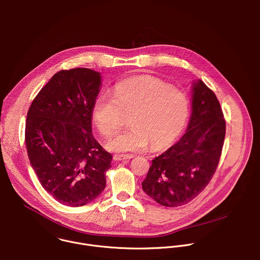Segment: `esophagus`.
I'll list each match as a JSON object with an SVG mask.
<instances>
[{
    "label": "esophagus",
    "instance_id": "obj_1",
    "mask_svg": "<svg viewBox=\"0 0 260 260\" xmlns=\"http://www.w3.org/2000/svg\"><path fill=\"white\" fill-rule=\"evenodd\" d=\"M134 156L133 155H126V154H124V155H118V154H115L114 156H113V159L114 160H116V161H123V160H127V159H131V158H133Z\"/></svg>",
    "mask_w": 260,
    "mask_h": 260
}]
</instances>
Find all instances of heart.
<instances>
[{
	"mask_svg": "<svg viewBox=\"0 0 260 260\" xmlns=\"http://www.w3.org/2000/svg\"><path fill=\"white\" fill-rule=\"evenodd\" d=\"M190 105L183 91L158 78L139 76L118 82L113 96L100 95L91 108V118L105 137H111L129 115L131 128L108 141L114 152H137L150 143L153 150L171 146L186 125Z\"/></svg>",
	"mask_w": 260,
	"mask_h": 260,
	"instance_id": "b5f03b06",
	"label": "heart"
}]
</instances>
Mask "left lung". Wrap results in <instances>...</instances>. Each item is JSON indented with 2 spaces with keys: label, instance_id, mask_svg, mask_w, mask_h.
<instances>
[{
  "label": "left lung",
  "instance_id": "left-lung-1",
  "mask_svg": "<svg viewBox=\"0 0 260 260\" xmlns=\"http://www.w3.org/2000/svg\"><path fill=\"white\" fill-rule=\"evenodd\" d=\"M225 137V120L215 93L202 81L192 83L191 115L186 133L155 157L142 188L166 207L197 198L211 181Z\"/></svg>",
  "mask_w": 260,
  "mask_h": 260
}]
</instances>
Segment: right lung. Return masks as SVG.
I'll list each match as a JSON object with an SVG mask.
<instances>
[{
    "label": "right lung",
    "instance_id": "obj_1",
    "mask_svg": "<svg viewBox=\"0 0 260 260\" xmlns=\"http://www.w3.org/2000/svg\"><path fill=\"white\" fill-rule=\"evenodd\" d=\"M101 81V73L90 69L59 71L27 111L29 162L43 188L64 206H84L106 187L112 155L93 138L91 127Z\"/></svg>",
    "mask_w": 260,
    "mask_h": 260
}]
</instances>
